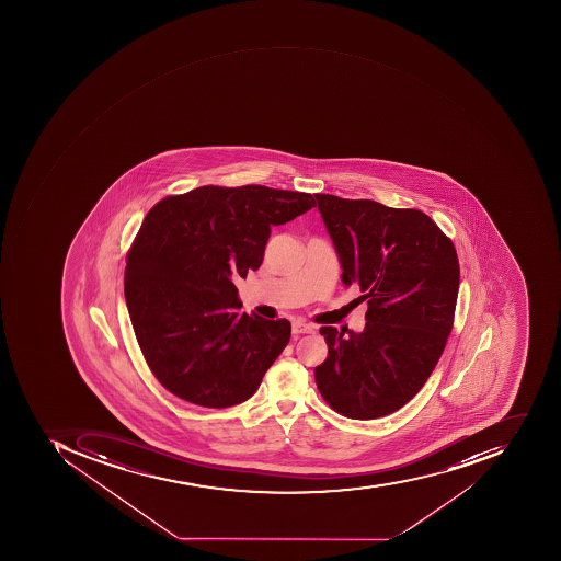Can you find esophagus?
Segmentation results:
<instances>
[{
    "mask_svg": "<svg viewBox=\"0 0 561 561\" xmlns=\"http://www.w3.org/2000/svg\"><path fill=\"white\" fill-rule=\"evenodd\" d=\"M314 330L316 328L312 324H307L302 319L291 322V333L294 334L312 333Z\"/></svg>",
    "mask_w": 561,
    "mask_h": 561,
    "instance_id": "34e87169",
    "label": "esophagus"
}]
</instances>
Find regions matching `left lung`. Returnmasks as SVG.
I'll return each instance as SVG.
<instances>
[{"label": "left lung", "mask_w": 561, "mask_h": 561, "mask_svg": "<svg viewBox=\"0 0 561 561\" xmlns=\"http://www.w3.org/2000/svg\"><path fill=\"white\" fill-rule=\"evenodd\" d=\"M343 285L367 300L362 333L321 328L328 357L316 385L345 417L370 421L419 393L442 357L460 286L451 240L417 209L316 194Z\"/></svg>", "instance_id": "left-lung-1"}]
</instances>
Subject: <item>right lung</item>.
<instances>
[{
	"label": "right lung",
	"mask_w": 561,
	"mask_h": 561,
	"mask_svg": "<svg viewBox=\"0 0 561 561\" xmlns=\"http://www.w3.org/2000/svg\"><path fill=\"white\" fill-rule=\"evenodd\" d=\"M312 207L306 192L206 185L148 213L128 251L125 300L144 358L170 393L227 409L257 391L291 327L240 312L233 282L259 270L271 227Z\"/></svg>",
	"instance_id": "obj_1"
}]
</instances>
